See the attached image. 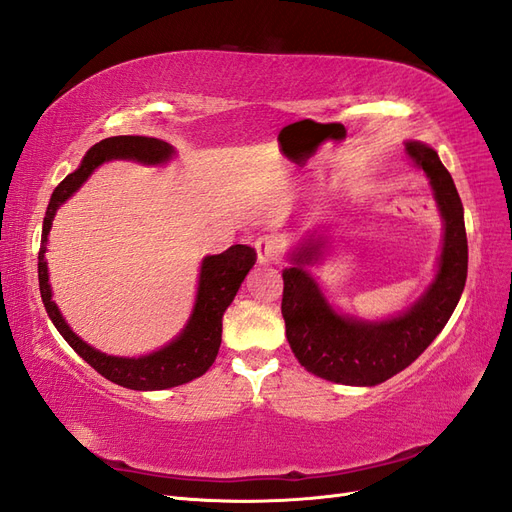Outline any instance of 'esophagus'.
<instances>
[{
  "mask_svg": "<svg viewBox=\"0 0 512 512\" xmlns=\"http://www.w3.org/2000/svg\"><path fill=\"white\" fill-rule=\"evenodd\" d=\"M256 252H258V262L267 265V262H277L284 254V241L277 235H260L256 241Z\"/></svg>",
  "mask_w": 512,
  "mask_h": 512,
  "instance_id": "1",
  "label": "esophagus"
}]
</instances>
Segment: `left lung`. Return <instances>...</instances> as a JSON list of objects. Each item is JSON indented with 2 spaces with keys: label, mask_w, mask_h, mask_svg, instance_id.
Segmentation results:
<instances>
[{
  "label": "left lung",
  "mask_w": 512,
  "mask_h": 512,
  "mask_svg": "<svg viewBox=\"0 0 512 512\" xmlns=\"http://www.w3.org/2000/svg\"><path fill=\"white\" fill-rule=\"evenodd\" d=\"M412 166L423 168L444 220V245L438 275L406 314L365 322L337 314L322 297L303 265L320 254V241L292 256L294 267L282 273V316L288 344L297 361L314 376L352 386H376L414 363L438 337L455 312L468 277V237L463 205L453 177L438 153L423 143H406Z\"/></svg>",
  "instance_id": "8db88e82"
}]
</instances>
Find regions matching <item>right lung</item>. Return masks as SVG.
I'll use <instances>...</instances> for the list:
<instances>
[{
  "label": "right lung",
  "instance_id": "1",
  "mask_svg": "<svg viewBox=\"0 0 512 512\" xmlns=\"http://www.w3.org/2000/svg\"><path fill=\"white\" fill-rule=\"evenodd\" d=\"M175 149L160 138L151 136H111L91 147L81 166L61 181L51 203L46 207L44 224H42V243L38 252V280L40 294L46 314L53 320L55 329L61 337L72 346V350L94 367L98 374L119 386L134 391H162L170 386H179L190 382L213 365L222 344V316L226 307L235 299V294L250 273L256 262V252L250 245H232L226 252L218 256H207L200 267L198 294L196 305L190 316L188 327L181 331L177 339L158 352H151L138 359H126V356H111L100 350H94L85 344L81 337H76L66 324L64 316L59 314L55 301L51 299L49 286V269H46V237L53 224L55 213L61 203L81 188L83 181L94 173V170L108 160H136L143 164H162L173 158Z\"/></svg>",
  "mask_w": 512,
  "mask_h": 512
}]
</instances>
